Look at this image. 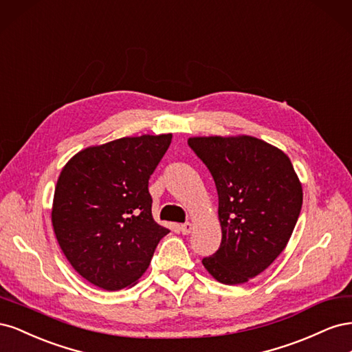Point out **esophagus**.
I'll list each match as a JSON object with an SVG mask.
<instances>
[{"instance_id": "obj_1", "label": "esophagus", "mask_w": 352, "mask_h": 352, "mask_svg": "<svg viewBox=\"0 0 352 352\" xmlns=\"http://www.w3.org/2000/svg\"><path fill=\"white\" fill-rule=\"evenodd\" d=\"M190 230H192V223L186 221V223H182V225H180V232H182L184 235H189Z\"/></svg>"}]
</instances>
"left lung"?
Returning <instances> with one entry per match:
<instances>
[{"instance_id": "8db88e82", "label": "left lung", "mask_w": 352, "mask_h": 352, "mask_svg": "<svg viewBox=\"0 0 352 352\" xmlns=\"http://www.w3.org/2000/svg\"><path fill=\"white\" fill-rule=\"evenodd\" d=\"M188 145L214 179L221 243L202 264L225 285L264 272L289 241L302 206L291 160L252 136L189 138Z\"/></svg>"}]
</instances>
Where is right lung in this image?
Returning a JSON list of instances; mask_svg holds the SVG:
<instances>
[{
    "label": "right lung",
    "instance_id": "right-lung-1",
    "mask_svg": "<svg viewBox=\"0 0 352 352\" xmlns=\"http://www.w3.org/2000/svg\"><path fill=\"white\" fill-rule=\"evenodd\" d=\"M172 135L120 138L78 153L57 180L52 226L82 278L105 291L135 283L170 232L153 219L148 180Z\"/></svg>",
    "mask_w": 352,
    "mask_h": 352
}]
</instances>
